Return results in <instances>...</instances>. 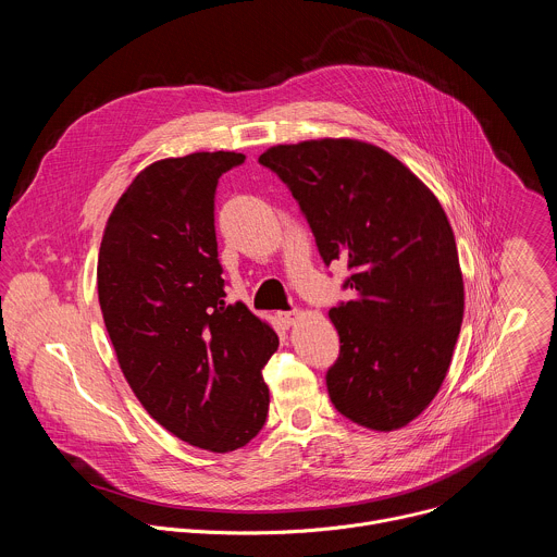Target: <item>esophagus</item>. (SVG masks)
Wrapping results in <instances>:
<instances>
[{
    "mask_svg": "<svg viewBox=\"0 0 557 557\" xmlns=\"http://www.w3.org/2000/svg\"><path fill=\"white\" fill-rule=\"evenodd\" d=\"M277 317H280V322H282L284 326H293V324L297 322V317H299V310H288V312H280Z\"/></svg>",
    "mask_w": 557,
    "mask_h": 557,
    "instance_id": "34e87169",
    "label": "esophagus"
}]
</instances>
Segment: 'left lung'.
<instances>
[{
  "label": "left lung",
  "instance_id": "8db88e82",
  "mask_svg": "<svg viewBox=\"0 0 557 557\" xmlns=\"http://www.w3.org/2000/svg\"><path fill=\"white\" fill-rule=\"evenodd\" d=\"M260 163L288 185L322 260L352 271L355 299L329 312L342 342L326 374L333 406L376 432L406 428L441 389L465 310L438 198L399 158L355 138L275 145Z\"/></svg>",
  "mask_w": 557,
  "mask_h": 557
}]
</instances>
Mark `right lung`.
<instances>
[{
    "label": "right lung",
    "mask_w": 557,
    "mask_h": 557,
    "mask_svg": "<svg viewBox=\"0 0 557 557\" xmlns=\"http://www.w3.org/2000/svg\"><path fill=\"white\" fill-rule=\"evenodd\" d=\"M245 153L196 151L145 168L114 205L97 284L119 366L151 419L181 441L226 454L262 430V368L275 331L226 304L213 226L218 178Z\"/></svg>",
    "instance_id": "right-lung-1"
}]
</instances>
